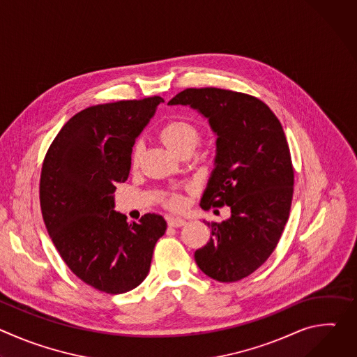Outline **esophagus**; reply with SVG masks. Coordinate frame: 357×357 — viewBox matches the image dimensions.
<instances>
[{"mask_svg":"<svg viewBox=\"0 0 357 357\" xmlns=\"http://www.w3.org/2000/svg\"><path fill=\"white\" fill-rule=\"evenodd\" d=\"M168 225L171 227H182L186 225V220L182 219V218H169L168 219Z\"/></svg>","mask_w":357,"mask_h":357,"instance_id":"34e87169","label":"esophagus"}]
</instances>
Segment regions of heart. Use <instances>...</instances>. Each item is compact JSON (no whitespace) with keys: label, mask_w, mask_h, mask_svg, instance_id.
Wrapping results in <instances>:
<instances>
[{"label":"heart","mask_w":357,"mask_h":357,"mask_svg":"<svg viewBox=\"0 0 357 357\" xmlns=\"http://www.w3.org/2000/svg\"><path fill=\"white\" fill-rule=\"evenodd\" d=\"M160 137L172 151H175L176 154L182 157L185 154H192L199 142L200 131H199V127L189 120L172 119L160 128ZM142 149L144 146L141 141L135 142V145L132 146V151H131L132 168H137L139 165ZM164 203L169 209H179L183 205V197L178 192H171L169 195L165 196Z\"/></svg>","instance_id":"obj_1"}]
</instances>
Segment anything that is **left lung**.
Segmentation results:
<instances>
[{
    "label": "left lung",
    "instance_id": "1",
    "mask_svg": "<svg viewBox=\"0 0 357 357\" xmlns=\"http://www.w3.org/2000/svg\"><path fill=\"white\" fill-rule=\"evenodd\" d=\"M168 105L199 110L218 134L216 168L200 206H230L231 218L208 223L211 240L195 261L216 281H240L267 261L289 218L294 167L282 126L264 101L233 90L186 89Z\"/></svg>",
    "mask_w": 357,
    "mask_h": 357
}]
</instances>
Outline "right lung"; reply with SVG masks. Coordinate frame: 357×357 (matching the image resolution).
Returning a JSON list of instances; mask_svg holds the SVG:
<instances>
[{
  "label": "right lung",
  "mask_w": 357,
  "mask_h": 357,
  "mask_svg": "<svg viewBox=\"0 0 357 357\" xmlns=\"http://www.w3.org/2000/svg\"><path fill=\"white\" fill-rule=\"evenodd\" d=\"M160 103L164 98L154 96L82 110L58 132L42 164L39 200L47 233L72 273L101 292L138 287L167 230L160 215L128 223L113 211L135 138Z\"/></svg>",
  "instance_id": "obj_1"
}]
</instances>
